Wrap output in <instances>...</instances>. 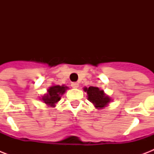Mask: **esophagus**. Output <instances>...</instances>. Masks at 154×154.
<instances>
[{
	"mask_svg": "<svg viewBox=\"0 0 154 154\" xmlns=\"http://www.w3.org/2000/svg\"><path fill=\"white\" fill-rule=\"evenodd\" d=\"M71 86H72V88H77V87L79 86V85H78V83H77V82H72V83H71Z\"/></svg>",
	"mask_w": 154,
	"mask_h": 154,
	"instance_id": "obj_1",
	"label": "esophagus"
}]
</instances>
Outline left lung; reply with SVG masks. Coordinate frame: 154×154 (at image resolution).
<instances>
[{
  "mask_svg": "<svg viewBox=\"0 0 154 154\" xmlns=\"http://www.w3.org/2000/svg\"><path fill=\"white\" fill-rule=\"evenodd\" d=\"M85 91L87 92L88 100L97 109H103L110 101L109 97L105 95L103 90H101L97 87L90 86L89 88H85Z\"/></svg>",
  "mask_w": 154,
  "mask_h": 154,
  "instance_id": "obj_1",
  "label": "left lung"
}]
</instances>
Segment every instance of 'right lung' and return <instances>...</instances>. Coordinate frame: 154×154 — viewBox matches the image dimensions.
<instances>
[{"label": "right lung", "mask_w": 154, "mask_h": 154, "mask_svg": "<svg viewBox=\"0 0 154 154\" xmlns=\"http://www.w3.org/2000/svg\"><path fill=\"white\" fill-rule=\"evenodd\" d=\"M67 89L66 86L53 85L48 89V94L42 97V101L49 106H54V104L60 101V95H62Z\"/></svg>", "instance_id": "add662e5"}]
</instances>
